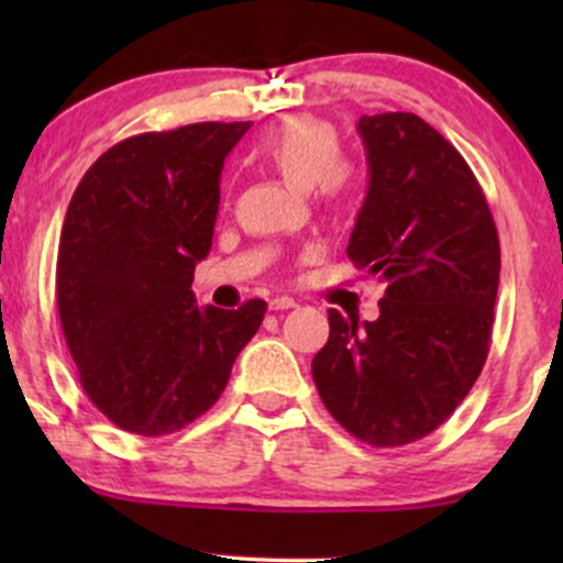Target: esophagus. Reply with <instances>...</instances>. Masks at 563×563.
Segmentation results:
<instances>
[{
	"label": "esophagus",
	"mask_w": 563,
	"mask_h": 563,
	"mask_svg": "<svg viewBox=\"0 0 563 563\" xmlns=\"http://www.w3.org/2000/svg\"><path fill=\"white\" fill-rule=\"evenodd\" d=\"M296 301L290 299V296H275L273 301H269V309H275V312H283V309H294Z\"/></svg>",
	"instance_id": "esophagus-1"
}]
</instances>
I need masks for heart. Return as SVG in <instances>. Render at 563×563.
Here are the masks:
<instances>
[{"mask_svg": "<svg viewBox=\"0 0 563 563\" xmlns=\"http://www.w3.org/2000/svg\"><path fill=\"white\" fill-rule=\"evenodd\" d=\"M260 156L290 185L312 187L318 200L331 209H344L357 190V169L339 158V132L314 115H288L260 142Z\"/></svg>", "mask_w": 563, "mask_h": 563, "instance_id": "1", "label": "heart"}]
</instances>
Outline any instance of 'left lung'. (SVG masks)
Segmentation results:
<instances>
[{"instance_id": "8db88e82", "label": "left lung", "mask_w": 563, "mask_h": 563, "mask_svg": "<svg viewBox=\"0 0 563 563\" xmlns=\"http://www.w3.org/2000/svg\"><path fill=\"white\" fill-rule=\"evenodd\" d=\"M357 129L371 185L346 254L384 299L373 322L328 312L312 378L349 434L399 448L439 429L479 378L500 241L474 172L421 115H363Z\"/></svg>"}]
</instances>
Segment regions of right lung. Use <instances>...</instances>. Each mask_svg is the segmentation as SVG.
<instances>
[{"label":"right lung","instance_id":"obj_1","mask_svg":"<svg viewBox=\"0 0 563 563\" xmlns=\"http://www.w3.org/2000/svg\"><path fill=\"white\" fill-rule=\"evenodd\" d=\"M251 121L121 140L84 174L57 249V314L79 380L108 421L140 437L185 429L217 402L267 303L198 307L196 264L219 177Z\"/></svg>","mask_w":563,"mask_h":563}]
</instances>
